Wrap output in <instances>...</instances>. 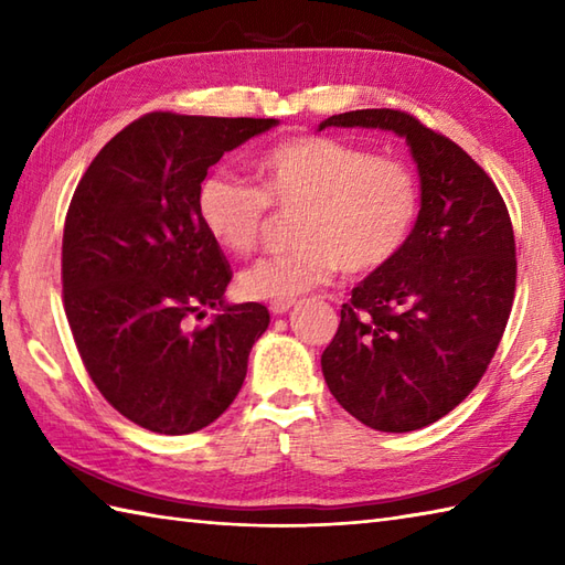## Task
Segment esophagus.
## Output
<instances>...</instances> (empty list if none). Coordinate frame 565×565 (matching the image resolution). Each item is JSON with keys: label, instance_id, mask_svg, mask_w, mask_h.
I'll return each mask as SVG.
<instances>
[{"label": "esophagus", "instance_id": "esophagus-1", "mask_svg": "<svg viewBox=\"0 0 565 565\" xmlns=\"http://www.w3.org/2000/svg\"><path fill=\"white\" fill-rule=\"evenodd\" d=\"M291 306H294V298H289V301H271V303H269V310H271L274 316H284L286 310H289Z\"/></svg>", "mask_w": 565, "mask_h": 565}]
</instances>
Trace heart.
Instances as JSON below:
<instances>
[{
    "mask_svg": "<svg viewBox=\"0 0 565 565\" xmlns=\"http://www.w3.org/2000/svg\"><path fill=\"white\" fill-rule=\"evenodd\" d=\"M257 186L231 172L203 177L196 194L206 233L233 255L259 243L269 206L298 211L294 249L262 257L237 286L257 301H289L338 271L364 276L386 267L411 239L419 182L411 164L330 136H296L264 150Z\"/></svg>",
    "mask_w": 565,
    "mask_h": 565,
    "instance_id": "obj_1",
    "label": "heart"
}]
</instances>
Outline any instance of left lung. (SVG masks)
<instances>
[{
  "label": "left lung",
  "mask_w": 565,
  "mask_h": 565,
  "mask_svg": "<svg viewBox=\"0 0 565 565\" xmlns=\"http://www.w3.org/2000/svg\"><path fill=\"white\" fill-rule=\"evenodd\" d=\"M328 126L393 130L419 170L411 239L342 303L320 356L330 393L359 423L413 431L451 413L495 356L518 284L512 221L483 167L413 114L359 109Z\"/></svg>",
  "instance_id": "left-lung-1"
}]
</instances>
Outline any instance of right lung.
<instances>
[{"label":"right lung","instance_id":"add662e5","mask_svg":"<svg viewBox=\"0 0 565 565\" xmlns=\"http://www.w3.org/2000/svg\"><path fill=\"white\" fill-rule=\"evenodd\" d=\"M274 118L152 111L92 160L63 231V306L82 364L114 411L158 435H191L218 419L269 326L259 303L223 306L233 279L206 233L199 184L223 152Z\"/></svg>","mask_w":565,"mask_h":565}]
</instances>
